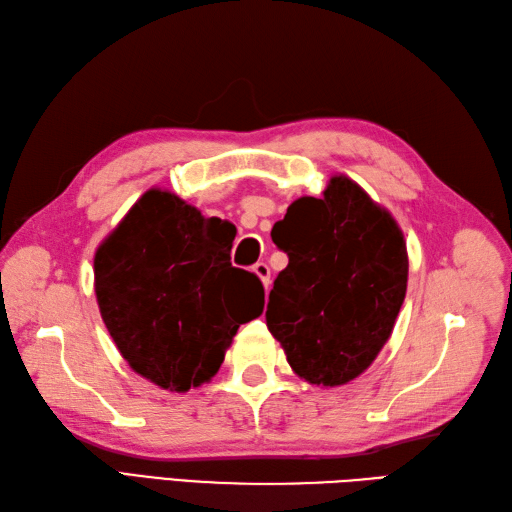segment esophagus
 Here are the masks:
<instances>
[{"label":"esophagus","instance_id":"esophagus-1","mask_svg":"<svg viewBox=\"0 0 512 512\" xmlns=\"http://www.w3.org/2000/svg\"><path fill=\"white\" fill-rule=\"evenodd\" d=\"M253 272L257 274V277L261 279V283H264V287L268 290V287H270V268H268V264H264V261H259V264L253 266Z\"/></svg>","mask_w":512,"mask_h":512}]
</instances>
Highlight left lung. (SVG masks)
<instances>
[{
    "label": "left lung",
    "mask_w": 512,
    "mask_h": 512,
    "mask_svg": "<svg viewBox=\"0 0 512 512\" xmlns=\"http://www.w3.org/2000/svg\"><path fill=\"white\" fill-rule=\"evenodd\" d=\"M290 257L274 279L268 331L311 385L339 387L370 368L387 344L409 279L398 222L346 175L300 196L272 227Z\"/></svg>",
    "instance_id": "8db88e82"
}]
</instances>
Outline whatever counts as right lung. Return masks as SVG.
Segmentation results:
<instances>
[{
	"mask_svg": "<svg viewBox=\"0 0 512 512\" xmlns=\"http://www.w3.org/2000/svg\"><path fill=\"white\" fill-rule=\"evenodd\" d=\"M235 227L151 188L95 253L101 318L129 368L183 393L212 381L264 285L231 266Z\"/></svg>",
	"mask_w": 512,
	"mask_h": 512,
	"instance_id": "right-lung-1",
	"label": "right lung"
}]
</instances>
